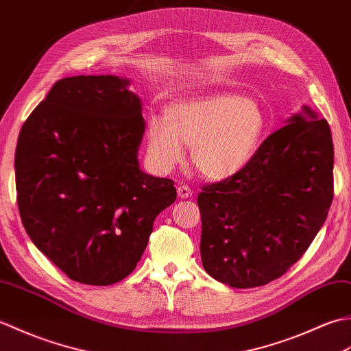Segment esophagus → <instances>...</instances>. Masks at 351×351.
<instances>
[{
  "mask_svg": "<svg viewBox=\"0 0 351 351\" xmlns=\"http://www.w3.org/2000/svg\"><path fill=\"white\" fill-rule=\"evenodd\" d=\"M177 193H178V197H180V198H191L192 197V189L188 188L186 184H182V186H178Z\"/></svg>",
  "mask_w": 351,
  "mask_h": 351,
  "instance_id": "esophagus-1",
  "label": "esophagus"
}]
</instances>
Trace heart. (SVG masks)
Listing matches in <instances>:
<instances>
[{
	"mask_svg": "<svg viewBox=\"0 0 351 351\" xmlns=\"http://www.w3.org/2000/svg\"><path fill=\"white\" fill-rule=\"evenodd\" d=\"M267 115L258 100L215 93L176 102L167 120L153 117L147 128V154L160 173L184 159V145L198 173L223 180L245 169L267 134Z\"/></svg>",
	"mask_w": 351,
	"mask_h": 351,
	"instance_id": "b5f03b06",
	"label": "heart"
}]
</instances>
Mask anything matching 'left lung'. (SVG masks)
I'll use <instances>...</instances> for the list:
<instances>
[{
  "label": "left lung",
  "instance_id": "obj_1",
  "mask_svg": "<svg viewBox=\"0 0 351 351\" xmlns=\"http://www.w3.org/2000/svg\"><path fill=\"white\" fill-rule=\"evenodd\" d=\"M332 198L330 128L303 106L264 139L245 169L202 186V266L234 288L275 281L313 243Z\"/></svg>",
  "mask_w": 351,
  "mask_h": 351
}]
</instances>
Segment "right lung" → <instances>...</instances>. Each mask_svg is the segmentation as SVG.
<instances>
[{
	"instance_id": "1",
	"label": "right lung",
	"mask_w": 351,
	"mask_h": 351,
	"mask_svg": "<svg viewBox=\"0 0 351 351\" xmlns=\"http://www.w3.org/2000/svg\"><path fill=\"white\" fill-rule=\"evenodd\" d=\"M112 75L57 81L19 132V215L33 243L76 282L111 285L141 260L153 222L177 198L145 174L143 105Z\"/></svg>"
}]
</instances>
